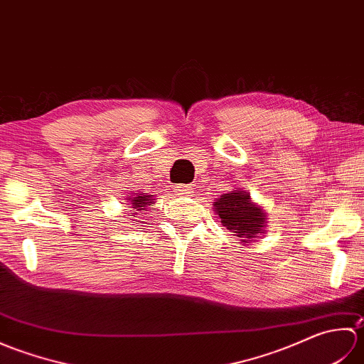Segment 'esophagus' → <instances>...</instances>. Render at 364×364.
<instances>
[{
	"instance_id": "34e87169",
	"label": "esophagus",
	"mask_w": 364,
	"mask_h": 364,
	"mask_svg": "<svg viewBox=\"0 0 364 364\" xmlns=\"http://www.w3.org/2000/svg\"><path fill=\"white\" fill-rule=\"evenodd\" d=\"M175 191L178 196H191L194 192V188H192V184H178Z\"/></svg>"
}]
</instances>
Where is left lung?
Returning a JSON list of instances; mask_svg holds the SVG:
<instances>
[{
	"instance_id": "1",
	"label": "left lung",
	"mask_w": 364,
	"mask_h": 364,
	"mask_svg": "<svg viewBox=\"0 0 364 364\" xmlns=\"http://www.w3.org/2000/svg\"><path fill=\"white\" fill-rule=\"evenodd\" d=\"M214 213L219 215L223 227H227L241 242L250 244L266 231L267 218L262 208L255 203L249 192L242 189L230 191L214 200Z\"/></svg>"
}]
</instances>
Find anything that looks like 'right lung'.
I'll return each mask as SVG.
<instances>
[{"instance_id": "1", "label": "right lung", "mask_w": 364, "mask_h": 364, "mask_svg": "<svg viewBox=\"0 0 364 364\" xmlns=\"http://www.w3.org/2000/svg\"><path fill=\"white\" fill-rule=\"evenodd\" d=\"M127 205L131 208V210H128L131 219H134L149 210V206L151 208L154 202H156V198L150 194H144V192H129V196H127Z\"/></svg>"}]
</instances>
